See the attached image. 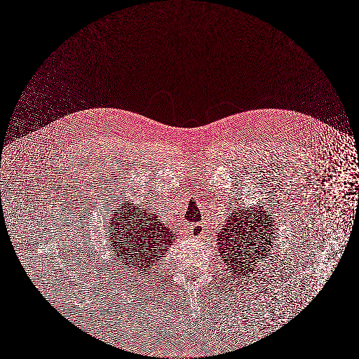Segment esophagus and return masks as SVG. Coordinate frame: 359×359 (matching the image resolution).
<instances>
[{"label": "esophagus", "instance_id": "esophagus-1", "mask_svg": "<svg viewBox=\"0 0 359 359\" xmlns=\"http://www.w3.org/2000/svg\"><path fill=\"white\" fill-rule=\"evenodd\" d=\"M189 229H191V233H192V236H195V237H200V236L203 235V231H204L203 225L198 223L195 224V225H191V226H189Z\"/></svg>", "mask_w": 359, "mask_h": 359}]
</instances>
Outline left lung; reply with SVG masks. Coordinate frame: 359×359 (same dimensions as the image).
Instances as JSON below:
<instances>
[{
    "mask_svg": "<svg viewBox=\"0 0 359 359\" xmlns=\"http://www.w3.org/2000/svg\"><path fill=\"white\" fill-rule=\"evenodd\" d=\"M274 224L268 210L261 207L233 210L228 216L216 240L231 277H241V273L245 274L249 268L265 260L276 238Z\"/></svg>",
    "mask_w": 359,
    "mask_h": 359,
    "instance_id": "1",
    "label": "left lung"
}]
</instances>
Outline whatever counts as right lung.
Returning <instances> with one entry per match:
<instances>
[{
	"label": "right lung",
	"mask_w": 359,
	"mask_h": 359,
	"mask_svg": "<svg viewBox=\"0 0 359 359\" xmlns=\"http://www.w3.org/2000/svg\"><path fill=\"white\" fill-rule=\"evenodd\" d=\"M116 210L109 220L110 249L136 277L152 276L176 236L155 210L142 204L126 201Z\"/></svg>",
	"instance_id": "right-lung-1"
}]
</instances>
